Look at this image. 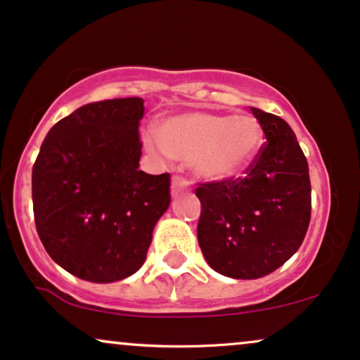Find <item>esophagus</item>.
<instances>
[{
    "mask_svg": "<svg viewBox=\"0 0 360 360\" xmlns=\"http://www.w3.org/2000/svg\"><path fill=\"white\" fill-rule=\"evenodd\" d=\"M191 188V185H188V180L185 179V176L181 175H175L172 180V192L173 193H179V192H185Z\"/></svg>",
    "mask_w": 360,
    "mask_h": 360,
    "instance_id": "1",
    "label": "esophagus"
}]
</instances>
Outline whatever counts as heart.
Listing matches in <instances>:
<instances>
[{"instance_id":"obj_1","label":"heart","mask_w":360,"mask_h":360,"mask_svg":"<svg viewBox=\"0 0 360 360\" xmlns=\"http://www.w3.org/2000/svg\"><path fill=\"white\" fill-rule=\"evenodd\" d=\"M264 132L255 117L195 112L165 120L160 139L144 136L151 153L192 160L197 175L211 181L238 179L257 158Z\"/></svg>"}]
</instances>
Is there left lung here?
Listing matches in <instances>:
<instances>
[{
  "mask_svg": "<svg viewBox=\"0 0 360 360\" xmlns=\"http://www.w3.org/2000/svg\"><path fill=\"white\" fill-rule=\"evenodd\" d=\"M252 108L267 137L243 176L204 181L197 240L216 272L258 278L297 252L311 219L309 168L296 134L281 117Z\"/></svg>",
  "mask_w": 360,
  "mask_h": 360,
  "instance_id": "obj_1",
  "label": "left lung"
}]
</instances>
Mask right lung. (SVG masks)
I'll return each mask as SVG.
<instances>
[{
    "instance_id": "1",
    "label": "right lung",
    "mask_w": 360,
    "mask_h": 360,
    "mask_svg": "<svg viewBox=\"0 0 360 360\" xmlns=\"http://www.w3.org/2000/svg\"><path fill=\"white\" fill-rule=\"evenodd\" d=\"M143 100L83 105L44 139L32 168L35 228L52 260L90 282L141 269L168 209L169 173L139 169Z\"/></svg>"
}]
</instances>
